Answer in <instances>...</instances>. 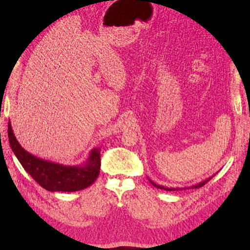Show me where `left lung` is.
<instances>
[{"instance_id": "8db88e82", "label": "left lung", "mask_w": 250, "mask_h": 250, "mask_svg": "<svg viewBox=\"0 0 250 250\" xmlns=\"http://www.w3.org/2000/svg\"><path fill=\"white\" fill-rule=\"evenodd\" d=\"M216 174H214V175H212V176H209L208 178H207V179H205V180H203V181H201V182H199V183H196V185H193V186H191V187H188V188H165V187H163V186H159V185H156V183L154 182V181H152L150 178H148L149 179V181L152 183V185L155 187V188H160V189H164V190H168V191H172V190H182V189H189V188H202V187H204L206 183L208 181V180H211L214 176H215Z\"/></svg>"}]
</instances>
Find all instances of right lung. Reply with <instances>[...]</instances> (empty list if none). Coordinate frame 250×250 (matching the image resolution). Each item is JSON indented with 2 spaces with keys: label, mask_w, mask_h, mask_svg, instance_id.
I'll use <instances>...</instances> for the list:
<instances>
[{
  "label": "right lung",
  "mask_w": 250,
  "mask_h": 250,
  "mask_svg": "<svg viewBox=\"0 0 250 250\" xmlns=\"http://www.w3.org/2000/svg\"><path fill=\"white\" fill-rule=\"evenodd\" d=\"M8 137L12 151L26 172L48 191H78L93 183L100 171V148L90 152L86 162L81 165L67 166L43 160L28 153L17 141L11 124H8Z\"/></svg>",
  "instance_id": "1"
}]
</instances>
